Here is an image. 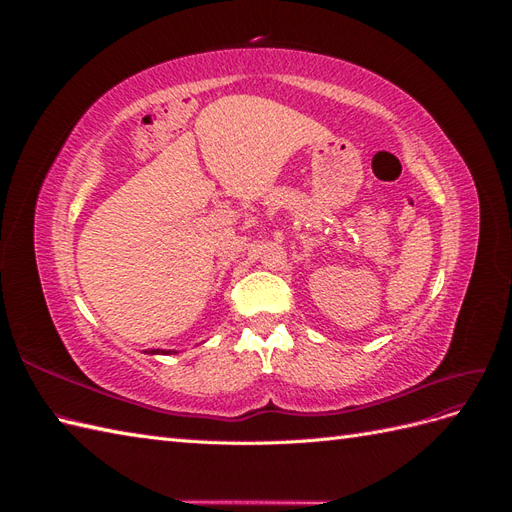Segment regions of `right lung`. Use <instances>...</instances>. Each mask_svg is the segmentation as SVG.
<instances>
[{"instance_id":"right-lung-1","label":"right lung","mask_w":512,"mask_h":512,"mask_svg":"<svg viewBox=\"0 0 512 512\" xmlns=\"http://www.w3.org/2000/svg\"><path fill=\"white\" fill-rule=\"evenodd\" d=\"M175 350H147V354H173Z\"/></svg>"}]
</instances>
